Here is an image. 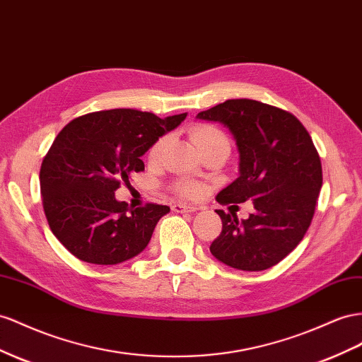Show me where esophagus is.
Here are the masks:
<instances>
[{
    "instance_id": "obj_1",
    "label": "esophagus",
    "mask_w": 362,
    "mask_h": 362,
    "mask_svg": "<svg viewBox=\"0 0 362 362\" xmlns=\"http://www.w3.org/2000/svg\"><path fill=\"white\" fill-rule=\"evenodd\" d=\"M172 210H173L175 213H193V211L198 210V207H194V205H187V204L175 202V204H172Z\"/></svg>"
}]
</instances>
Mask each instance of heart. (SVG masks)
<instances>
[{
	"mask_svg": "<svg viewBox=\"0 0 362 362\" xmlns=\"http://www.w3.org/2000/svg\"><path fill=\"white\" fill-rule=\"evenodd\" d=\"M190 136H192V141L194 143V146H197L201 152L207 151L210 148H214V146H219V144H228L226 134L219 131L218 128H214V126H211V124H197L194 128H192ZM165 144H168V136H160V139L151 146V149L148 152L149 161L160 160ZM173 190L184 198L194 199L204 192V187L197 181L178 180L173 184Z\"/></svg>",
	"mask_w": 362,
	"mask_h": 362,
	"instance_id": "heart-1",
	"label": "heart"
}]
</instances>
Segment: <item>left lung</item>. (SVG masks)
I'll list each match as a JSON object with an SVG mask.
<instances>
[{"mask_svg": "<svg viewBox=\"0 0 362 362\" xmlns=\"http://www.w3.org/2000/svg\"><path fill=\"white\" fill-rule=\"evenodd\" d=\"M197 117L227 126L238 144L239 177L216 201L228 205L251 199L254 205L243 221L234 211L216 210L222 231L210 245L211 254L242 271L277 265L306 234L323 184L309 132L291 112L250 99L226 100Z\"/></svg>", "mask_w": 362, "mask_h": 362, "instance_id": "left-lung-1", "label": "left lung"}]
</instances>
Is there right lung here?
Masks as SVG:
<instances>
[{
	"mask_svg": "<svg viewBox=\"0 0 362 362\" xmlns=\"http://www.w3.org/2000/svg\"><path fill=\"white\" fill-rule=\"evenodd\" d=\"M187 117L160 119L139 110L90 112L57 134L39 181L45 218L62 245L82 262L117 265L140 254L168 205L129 207L115 199L120 184L143 172L141 155Z\"/></svg>",
	"mask_w": 362,
	"mask_h": 362,
	"instance_id": "add662e5",
	"label": "right lung"
}]
</instances>
